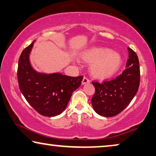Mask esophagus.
<instances>
[{
	"mask_svg": "<svg viewBox=\"0 0 156 156\" xmlns=\"http://www.w3.org/2000/svg\"><path fill=\"white\" fill-rule=\"evenodd\" d=\"M90 82V80L89 79H88L87 77H85L83 78V81H82V84L83 85H85V84H86V83H89Z\"/></svg>",
	"mask_w": 156,
	"mask_h": 156,
	"instance_id": "obj_1",
	"label": "esophagus"
}]
</instances>
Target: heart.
Instances as JSON below:
<instances>
[{"instance_id": "heart-1", "label": "heart", "mask_w": 156, "mask_h": 156, "mask_svg": "<svg viewBox=\"0 0 156 156\" xmlns=\"http://www.w3.org/2000/svg\"><path fill=\"white\" fill-rule=\"evenodd\" d=\"M85 62H91L90 73L99 79L109 78L119 70L122 58L119 53L106 48L94 47L87 49L80 54Z\"/></svg>"}]
</instances>
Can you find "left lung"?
<instances>
[{
  "mask_svg": "<svg viewBox=\"0 0 156 156\" xmlns=\"http://www.w3.org/2000/svg\"><path fill=\"white\" fill-rule=\"evenodd\" d=\"M129 59L126 69L111 80L92 82L95 93L92 98V107L104 117H112L120 113L129 105L138 91L140 83V69L137 55L127 48Z\"/></svg>",
  "mask_w": 156,
  "mask_h": 156,
  "instance_id": "1",
  "label": "left lung"
}]
</instances>
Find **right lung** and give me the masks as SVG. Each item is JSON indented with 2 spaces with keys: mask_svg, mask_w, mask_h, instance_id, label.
<instances>
[{
  "mask_svg": "<svg viewBox=\"0 0 156 156\" xmlns=\"http://www.w3.org/2000/svg\"><path fill=\"white\" fill-rule=\"evenodd\" d=\"M34 41L22 51L19 59V87L26 100L37 112L53 117L66 109L72 93L80 87L83 76L71 77L59 73L47 74L35 71L29 61Z\"/></svg>",
  "mask_w": 156,
  "mask_h": 156,
  "instance_id": "right-lung-1",
  "label": "right lung"
}]
</instances>
